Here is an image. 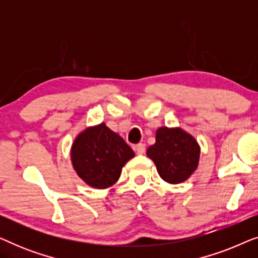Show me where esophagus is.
<instances>
[{"mask_svg":"<svg viewBox=\"0 0 258 258\" xmlns=\"http://www.w3.org/2000/svg\"><path fill=\"white\" fill-rule=\"evenodd\" d=\"M135 150L139 155H143L146 153V144L144 143H139L135 146Z\"/></svg>","mask_w":258,"mask_h":258,"instance_id":"obj_1","label":"esophagus"}]
</instances>
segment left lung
I'll use <instances>...</instances> for the list:
<instances>
[{
	"mask_svg": "<svg viewBox=\"0 0 258 258\" xmlns=\"http://www.w3.org/2000/svg\"><path fill=\"white\" fill-rule=\"evenodd\" d=\"M147 155L165 182L177 184L196 170L200 147L196 140L182 129L162 126L157 129L156 142L148 148Z\"/></svg>",
	"mask_w": 258,
	"mask_h": 258,
	"instance_id": "8db88e82",
	"label": "left lung"
}]
</instances>
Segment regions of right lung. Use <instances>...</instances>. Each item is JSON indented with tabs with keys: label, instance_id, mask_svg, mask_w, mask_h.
Listing matches in <instances>:
<instances>
[{
	"label": "right lung",
	"instance_id": "obj_1",
	"mask_svg": "<svg viewBox=\"0 0 258 258\" xmlns=\"http://www.w3.org/2000/svg\"><path fill=\"white\" fill-rule=\"evenodd\" d=\"M134 156L124 140L104 123L87 128L72 147L74 169L88 185L96 189H105L117 182L123 165Z\"/></svg>",
	"mask_w": 258,
	"mask_h": 258
}]
</instances>
